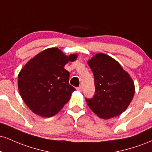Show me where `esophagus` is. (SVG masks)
Wrapping results in <instances>:
<instances>
[{"mask_svg": "<svg viewBox=\"0 0 152 152\" xmlns=\"http://www.w3.org/2000/svg\"><path fill=\"white\" fill-rule=\"evenodd\" d=\"M76 90L78 91H82V87L81 86H78L76 88Z\"/></svg>", "mask_w": 152, "mask_h": 152, "instance_id": "1", "label": "esophagus"}]
</instances>
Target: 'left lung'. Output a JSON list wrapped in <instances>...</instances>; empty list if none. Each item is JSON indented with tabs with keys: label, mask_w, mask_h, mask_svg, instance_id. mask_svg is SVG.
Masks as SVG:
<instances>
[{
	"label": "left lung",
	"mask_w": 152,
	"mask_h": 152,
	"mask_svg": "<svg viewBox=\"0 0 152 152\" xmlns=\"http://www.w3.org/2000/svg\"><path fill=\"white\" fill-rule=\"evenodd\" d=\"M88 64L94 74L95 94L93 98L86 99L87 105L99 117L105 119L122 114L135 93L130 75L105 53L96 54Z\"/></svg>",
	"instance_id": "obj_1"
}]
</instances>
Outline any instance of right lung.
Segmentation results:
<instances>
[{
	"label": "right lung",
	"mask_w": 152,
	"mask_h": 152,
	"mask_svg": "<svg viewBox=\"0 0 152 152\" xmlns=\"http://www.w3.org/2000/svg\"><path fill=\"white\" fill-rule=\"evenodd\" d=\"M76 58V54L67 56L58 48H50L23 66L18 76V87L23 100L33 112L50 117L69 102L75 88L69 84L70 75L64 66Z\"/></svg>",
	"instance_id": "right-lung-1"
}]
</instances>
